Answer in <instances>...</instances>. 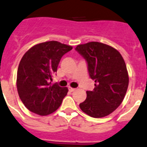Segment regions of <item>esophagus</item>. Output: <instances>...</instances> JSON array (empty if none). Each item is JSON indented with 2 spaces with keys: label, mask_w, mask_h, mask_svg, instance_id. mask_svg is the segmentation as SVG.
Instances as JSON below:
<instances>
[{
  "label": "esophagus",
  "mask_w": 147,
  "mask_h": 147,
  "mask_svg": "<svg viewBox=\"0 0 147 147\" xmlns=\"http://www.w3.org/2000/svg\"><path fill=\"white\" fill-rule=\"evenodd\" d=\"M68 89H69V90H70V92H73V91H75V88H72V87H69V88H68Z\"/></svg>",
  "instance_id": "1"
}]
</instances>
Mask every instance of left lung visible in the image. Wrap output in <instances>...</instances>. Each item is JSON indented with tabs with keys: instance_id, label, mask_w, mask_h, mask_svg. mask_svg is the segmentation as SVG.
I'll return each mask as SVG.
<instances>
[{
	"instance_id": "left-lung-1",
	"label": "left lung",
	"mask_w": 147,
	"mask_h": 147,
	"mask_svg": "<svg viewBox=\"0 0 147 147\" xmlns=\"http://www.w3.org/2000/svg\"><path fill=\"white\" fill-rule=\"evenodd\" d=\"M75 51L85 59L90 77L95 81L94 89L86 91L80 107L94 118L110 114L121 104L128 88L123 58L116 49L99 42L80 44Z\"/></svg>"
}]
</instances>
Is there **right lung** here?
Returning <instances> with one entry per match:
<instances>
[{
    "mask_svg": "<svg viewBox=\"0 0 147 147\" xmlns=\"http://www.w3.org/2000/svg\"><path fill=\"white\" fill-rule=\"evenodd\" d=\"M72 49L53 40L35 45L23 56L18 66L17 87L20 100L30 111L45 116L61 106L68 90L57 84L51 85V80L62 57Z\"/></svg>",
    "mask_w": 147,
    "mask_h": 147,
    "instance_id": "add662e5",
    "label": "right lung"
}]
</instances>
